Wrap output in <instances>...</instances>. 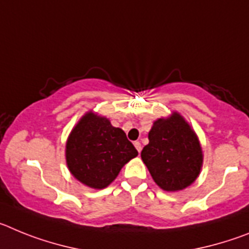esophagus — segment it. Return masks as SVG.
<instances>
[{"label":"esophagus","mask_w":249,"mask_h":249,"mask_svg":"<svg viewBox=\"0 0 249 249\" xmlns=\"http://www.w3.org/2000/svg\"><path fill=\"white\" fill-rule=\"evenodd\" d=\"M133 144H135L136 149H137V151L140 152V153H141V151H142V146H141L140 142H137V141H136V142H135V143H133Z\"/></svg>","instance_id":"34e87169"}]
</instances>
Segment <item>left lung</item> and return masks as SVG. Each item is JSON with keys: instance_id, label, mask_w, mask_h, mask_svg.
Instances as JSON below:
<instances>
[{"instance_id": "obj_1", "label": "left lung", "mask_w": 249, "mask_h": 249, "mask_svg": "<svg viewBox=\"0 0 249 249\" xmlns=\"http://www.w3.org/2000/svg\"><path fill=\"white\" fill-rule=\"evenodd\" d=\"M141 157L164 191H181L196 181L203 162L199 141L181 114L155 121Z\"/></svg>"}]
</instances>
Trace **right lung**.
<instances>
[{
    "mask_svg": "<svg viewBox=\"0 0 249 249\" xmlns=\"http://www.w3.org/2000/svg\"><path fill=\"white\" fill-rule=\"evenodd\" d=\"M138 155L126 133L92 111L78 121L66 143L70 172L86 186L102 190L127 162Z\"/></svg>",
    "mask_w": 249,
    "mask_h": 249,
    "instance_id": "1",
    "label": "right lung"
}]
</instances>
